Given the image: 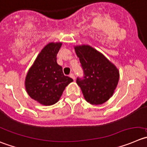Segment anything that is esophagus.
<instances>
[{
	"label": "esophagus",
	"mask_w": 147,
	"mask_h": 147,
	"mask_svg": "<svg viewBox=\"0 0 147 147\" xmlns=\"http://www.w3.org/2000/svg\"><path fill=\"white\" fill-rule=\"evenodd\" d=\"M69 77H70V78H72L74 80H75V76L73 73H71L70 75H69Z\"/></svg>",
	"instance_id": "1"
}]
</instances>
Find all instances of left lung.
Wrapping results in <instances>:
<instances>
[{
  "mask_svg": "<svg viewBox=\"0 0 147 147\" xmlns=\"http://www.w3.org/2000/svg\"><path fill=\"white\" fill-rule=\"evenodd\" d=\"M83 70L77 78L84 98L91 105H101L112 96L119 80V71L101 53L89 46L75 48Z\"/></svg>",
  "mask_w": 147,
  "mask_h": 147,
  "instance_id": "8db88e82",
  "label": "left lung"
}]
</instances>
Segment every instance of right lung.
Returning a JSON list of instances; mask_svg holds the SVG:
<instances>
[{"mask_svg":"<svg viewBox=\"0 0 147 147\" xmlns=\"http://www.w3.org/2000/svg\"><path fill=\"white\" fill-rule=\"evenodd\" d=\"M61 46V42L46 45L26 77L27 94L41 105L49 106L57 103L66 86L73 81L72 78L64 75L62 67L57 62Z\"/></svg>","mask_w":147,"mask_h":147,"instance_id":"1","label":"right lung"}]
</instances>
